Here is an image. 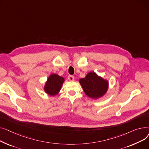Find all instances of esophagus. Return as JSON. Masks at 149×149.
<instances>
[{"label":"esophagus","instance_id":"esophagus-1","mask_svg":"<svg viewBox=\"0 0 149 149\" xmlns=\"http://www.w3.org/2000/svg\"><path fill=\"white\" fill-rule=\"evenodd\" d=\"M68 79L70 81H73L74 80V77L72 75H69L68 76Z\"/></svg>","mask_w":149,"mask_h":149}]
</instances>
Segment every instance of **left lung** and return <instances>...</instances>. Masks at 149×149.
<instances>
[{"label": "left lung", "mask_w": 149, "mask_h": 149, "mask_svg": "<svg viewBox=\"0 0 149 149\" xmlns=\"http://www.w3.org/2000/svg\"><path fill=\"white\" fill-rule=\"evenodd\" d=\"M85 94L91 99L97 100L105 95L108 90L109 82L94 72L87 73L79 80Z\"/></svg>", "instance_id": "8db88e82"}]
</instances>
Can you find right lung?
<instances>
[{
  "instance_id": "add662e5",
  "label": "right lung",
  "mask_w": 149,
  "mask_h": 149,
  "mask_svg": "<svg viewBox=\"0 0 149 149\" xmlns=\"http://www.w3.org/2000/svg\"><path fill=\"white\" fill-rule=\"evenodd\" d=\"M64 81L63 77L52 73L49 76L44 85V91L49 95L54 97L59 93Z\"/></svg>"
}]
</instances>
